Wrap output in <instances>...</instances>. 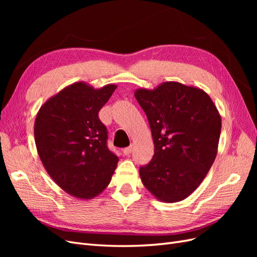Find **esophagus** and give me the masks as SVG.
<instances>
[{
  "mask_svg": "<svg viewBox=\"0 0 257 257\" xmlns=\"http://www.w3.org/2000/svg\"><path fill=\"white\" fill-rule=\"evenodd\" d=\"M122 151H123V153L125 154V155H128L132 151H133V147H132V146H128V147H126V148H124V149H123Z\"/></svg>",
  "mask_w": 257,
  "mask_h": 257,
  "instance_id": "obj_1",
  "label": "esophagus"
}]
</instances>
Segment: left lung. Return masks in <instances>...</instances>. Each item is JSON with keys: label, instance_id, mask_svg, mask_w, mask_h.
I'll list each match as a JSON object with an SVG mask.
<instances>
[{"label": "left lung", "instance_id": "8db88e82", "mask_svg": "<svg viewBox=\"0 0 257 257\" xmlns=\"http://www.w3.org/2000/svg\"><path fill=\"white\" fill-rule=\"evenodd\" d=\"M151 128L154 154L139 175L165 203L188 197L204 180L216 157L221 116L206 92L179 82L135 92Z\"/></svg>", "mask_w": 257, "mask_h": 257}]
</instances>
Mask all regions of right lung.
Masks as SVG:
<instances>
[{
	"instance_id": "right-lung-1",
	"label": "right lung",
	"mask_w": 257,
	"mask_h": 257,
	"mask_svg": "<svg viewBox=\"0 0 257 257\" xmlns=\"http://www.w3.org/2000/svg\"><path fill=\"white\" fill-rule=\"evenodd\" d=\"M115 89L108 84L94 90L77 82L48 99L37 113L38 155L53 181L73 196H96L109 184L118 164L107 146V127L98 118Z\"/></svg>"
}]
</instances>
